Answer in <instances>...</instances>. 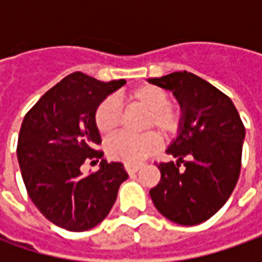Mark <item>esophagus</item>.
<instances>
[{
	"instance_id": "1",
	"label": "esophagus",
	"mask_w": 262,
	"mask_h": 262,
	"mask_svg": "<svg viewBox=\"0 0 262 262\" xmlns=\"http://www.w3.org/2000/svg\"><path fill=\"white\" fill-rule=\"evenodd\" d=\"M138 169H140V165H125V170L129 173V175H133V173L138 172Z\"/></svg>"
}]
</instances>
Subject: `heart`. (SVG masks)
Returning a JSON list of instances; mask_svg holds the SVG:
<instances>
[{
	"label": "heart",
	"instance_id": "obj_1",
	"mask_svg": "<svg viewBox=\"0 0 262 262\" xmlns=\"http://www.w3.org/2000/svg\"><path fill=\"white\" fill-rule=\"evenodd\" d=\"M126 100L133 106H140L148 112L146 129H156L162 137L175 134L182 124V109L169 103V93L155 84H143L134 87L126 93ZM122 122V111L115 99L106 97L95 111V124L100 134L112 136L119 129ZM159 137L155 133L144 136L119 134L112 137L106 143V153L114 160L126 165H137L151 156L159 148Z\"/></svg>",
	"mask_w": 262,
	"mask_h": 262
}]
</instances>
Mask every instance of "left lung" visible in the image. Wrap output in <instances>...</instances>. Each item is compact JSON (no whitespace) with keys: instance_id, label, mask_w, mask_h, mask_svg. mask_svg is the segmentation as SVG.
Segmentation results:
<instances>
[{"instance_id":"8db88e82","label":"left lung","mask_w":262,"mask_h":262,"mask_svg":"<svg viewBox=\"0 0 262 262\" xmlns=\"http://www.w3.org/2000/svg\"><path fill=\"white\" fill-rule=\"evenodd\" d=\"M148 83L170 90L182 109V124L166 150L176 162L157 165L160 182L150 196L170 222L200 225L225 206L236 186L245 126L230 97L192 73Z\"/></svg>"}]
</instances>
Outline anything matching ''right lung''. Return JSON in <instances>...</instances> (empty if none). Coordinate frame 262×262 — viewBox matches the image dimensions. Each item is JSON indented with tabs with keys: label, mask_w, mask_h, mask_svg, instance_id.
<instances>
[{
	"label": "right lung",
	"mask_w": 262,
	"mask_h": 262,
	"mask_svg": "<svg viewBox=\"0 0 262 262\" xmlns=\"http://www.w3.org/2000/svg\"><path fill=\"white\" fill-rule=\"evenodd\" d=\"M99 81L73 73L48 90L27 114L18 134L17 159L27 194L56 226L84 232L105 219L119 185L128 178L124 165L106 162L95 124L97 105L125 84ZM101 159L97 172L84 177L81 165Z\"/></svg>",
	"instance_id": "right-lung-1"
}]
</instances>
